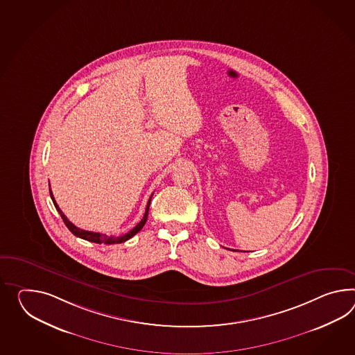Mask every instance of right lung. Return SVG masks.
Listing matches in <instances>:
<instances>
[{"mask_svg":"<svg viewBox=\"0 0 355 355\" xmlns=\"http://www.w3.org/2000/svg\"><path fill=\"white\" fill-rule=\"evenodd\" d=\"M50 196H51L52 202H53L55 208H56V210L59 211V214H60L61 218H62L64 223H65V225L69 228V231L71 234H74V236H77L79 239L87 240V241L96 242V243H107V245H110V243H121V242L127 241V240H130V237H133L135 234H137V232H139V231L142 230V227H144L145 223H146L147 216H148V208H150V201H151V198H153V195H151V196H150V199H148V202H147L145 216H144V218L141 219V222H139V225H136V227H133L128 234H123L121 237H109V236H106V234H98V232H91V231H85V230H80L78 227H76V225H73V223L70 222L69 219L65 216V214L61 211V209L59 208V205L56 204V201L53 199V195H52L51 190H50Z\"/></svg>","mask_w":355,"mask_h":355,"instance_id":"add662e5","label":"right lung"}]
</instances>
